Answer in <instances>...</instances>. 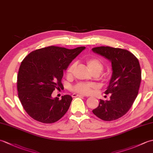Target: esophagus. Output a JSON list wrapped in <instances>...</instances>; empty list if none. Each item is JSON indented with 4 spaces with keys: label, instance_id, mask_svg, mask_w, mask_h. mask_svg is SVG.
<instances>
[{
    "label": "esophagus",
    "instance_id": "34e87169",
    "mask_svg": "<svg viewBox=\"0 0 153 153\" xmlns=\"http://www.w3.org/2000/svg\"><path fill=\"white\" fill-rule=\"evenodd\" d=\"M72 97H85L83 95H81V94H77V93H74L72 95Z\"/></svg>",
    "mask_w": 153,
    "mask_h": 153
}]
</instances>
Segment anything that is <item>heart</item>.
I'll return each mask as SVG.
<instances>
[{
    "instance_id": "heart-1",
    "label": "heart",
    "mask_w": 153,
    "mask_h": 153,
    "mask_svg": "<svg viewBox=\"0 0 153 153\" xmlns=\"http://www.w3.org/2000/svg\"><path fill=\"white\" fill-rule=\"evenodd\" d=\"M87 64L88 66L89 70L93 74H100L103 70V64L97 58H90L87 60ZM76 66V63L71 64L67 69V76H71L73 74V71ZM95 85L93 83H79L76 84L74 87V90L77 93H80L82 94H87L90 93L92 91L95 89Z\"/></svg>"
}]
</instances>
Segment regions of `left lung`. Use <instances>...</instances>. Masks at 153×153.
I'll use <instances>...</instances> for the list:
<instances>
[{
	"mask_svg": "<svg viewBox=\"0 0 153 153\" xmlns=\"http://www.w3.org/2000/svg\"><path fill=\"white\" fill-rule=\"evenodd\" d=\"M92 51L111 62L112 70L105 92L110 94V99H100L98 107L93 110V113L105 121H112L128 112L138 95L141 80L140 65L137 58L125 49L99 47Z\"/></svg>",
	"mask_w": 153,
	"mask_h": 153,
	"instance_id": "1",
	"label": "left lung"
}]
</instances>
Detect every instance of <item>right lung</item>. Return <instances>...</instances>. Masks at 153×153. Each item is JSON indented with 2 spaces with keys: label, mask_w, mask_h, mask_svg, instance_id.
Listing matches in <instances>:
<instances>
[{
  "label": "right lung",
  "mask_w": 153,
  "mask_h": 153,
  "mask_svg": "<svg viewBox=\"0 0 153 153\" xmlns=\"http://www.w3.org/2000/svg\"><path fill=\"white\" fill-rule=\"evenodd\" d=\"M51 46L31 52L22 62L17 80L18 97L32 118L45 123L59 120L68 111L72 97L53 98L55 89L62 88L64 71L85 49Z\"/></svg>",
  "instance_id": "obj_1"
}]
</instances>
